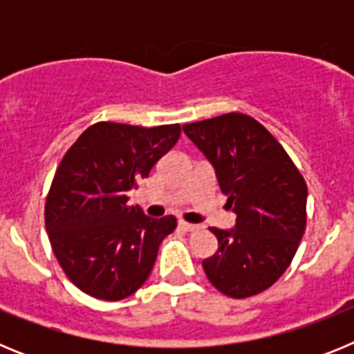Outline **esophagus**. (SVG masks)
<instances>
[{
  "instance_id": "34e87169",
  "label": "esophagus",
  "mask_w": 354,
  "mask_h": 354,
  "mask_svg": "<svg viewBox=\"0 0 354 354\" xmlns=\"http://www.w3.org/2000/svg\"><path fill=\"white\" fill-rule=\"evenodd\" d=\"M179 227L183 228L184 232H193V230H196V228H198V225H195V223H187V221H183V220H180V221H179Z\"/></svg>"
}]
</instances>
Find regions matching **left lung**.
<instances>
[{
	"mask_svg": "<svg viewBox=\"0 0 354 354\" xmlns=\"http://www.w3.org/2000/svg\"><path fill=\"white\" fill-rule=\"evenodd\" d=\"M216 171L236 227L211 228L218 252L202 261L209 282L230 298L270 289L286 273L306 225V183L283 147L255 118L227 113L184 124Z\"/></svg>",
	"mask_w": 354,
	"mask_h": 354,
	"instance_id": "left-lung-1",
	"label": "left lung"
}]
</instances>
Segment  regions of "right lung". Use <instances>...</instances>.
<instances>
[{
  "mask_svg": "<svg viewBox=\"0 0 354 354\" xmlns=\"http://www.w3.org/2000/svg\"><path fill=\"white\" fill-rule=\"evenodd\" d=\"M179 136V124L97 122L62 159L46 198V230L62 270L88 296L118 301L149 278L177 220L149 218L127 204V192L149 177Z\"/></svg>",
  "mask_w": 354,
  "mask_h": 354,
  "instance_id": "right-lung-1",
  "label": "right lung"
}]
</instances>
